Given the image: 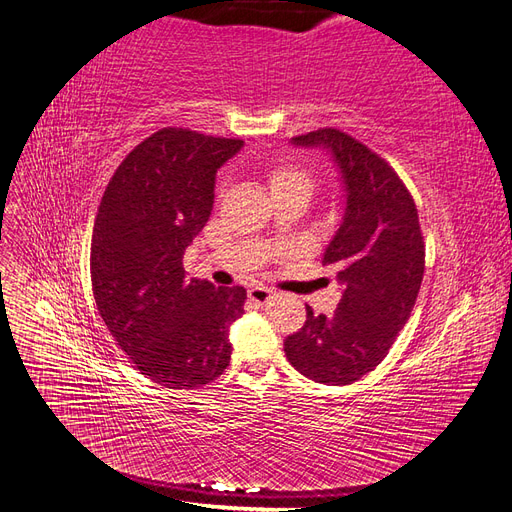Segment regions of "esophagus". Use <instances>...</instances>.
Segmentation results:
<instances>
[{
  "label": "esophagus",
  "instance_id": "34e87169",
  "mask_svg": "<svg viewBox=\"0 0 512 512\" xmlns=\"http://www.w3.org/2000/svg\"><path fill=\"white\" fill-rule=\"evenodd\" d=\"M247 297H250L254 303L262 305V303H267L273 297V290L267 288V286H254V288L247 290Z\"/></svg>",
  "mask_w": 512,
  "mask_h": 512
}]
</instances>
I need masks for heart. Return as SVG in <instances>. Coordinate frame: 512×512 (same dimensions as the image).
I'll use <instances>...</instances> for the list:
<instances>
[{
  "label": "heart",
  "instance_id": "heart-1",
  "mask_svg": "<svg viewBox=\"0 0 512 512\" xmlns=\"http://www.w3.org/2000/svg\"><path fill=\"white\" fill-rule=\"evenodd\" d=\"M271 188H301L309 192L312 190V177L297 164H275L271 168Z\"/></svg>",
  "mask_w": 512,
  "mask_h": 512
}]
</instances>
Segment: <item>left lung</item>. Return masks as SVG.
<instances>
[{
  "mask_svg": "<svg viewBox=\"0 0 512 512\" xmlns=\"http://www.w3.org/2000/svg\"><path fill=\"white\" fill-rule=\"evenodd\" d=\"M292 145L327 151L344 188V215L322 265L337 269L333 316L307 305L301 331L284 339L290 365L320 384H352L389 354L408 322L425 271L416 205L395 170L346 132L320 128Z\"/></svg>",
  "mask_w": 512,
  "mask_h": 512,
  "instance_id": "8db88e82",
  "label": "left lung"
}]
</instances>
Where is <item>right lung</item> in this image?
<instances>
[{
  "label": "right lung",
  "mask_w": 512,
  "mask_h": 512,
  "mask_svg": "<svg viewBox=\"0 0 512 512\" xmlns=\"http://www.w3.org/2000/svg\"><path fill=\"white\" fill-rule=\"evenodd\" d=\"M243 141L162 128L108 181L91 237V286L104 324L143 376L194 389L230 363L241 286L188 280L183 254L213 209L215 173Z\"/></svg>",
  "instance_id": "obj_1"
}]
</instances>
